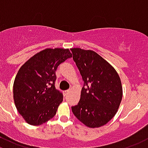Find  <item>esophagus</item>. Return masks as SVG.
Returning a JSON list of instances; mask_svg holds the SVG:
<instances>
[{
  "mask_svg": "<svg viewBox=\"0 0 148 148\" xmlns=\"http://www.w3.org/2000/svg\"><path fill=\"white\" fill-rule=\"evenodd\" d=\"M69 92H70V89H69V90H66L63 92V93H64V95H65V96H66V95H67Z\"/></svg>",
  "mask_w": 148,
  "mask_h": 148,
  "instance_id": "1",
  "label": "esophagus"
}]
</instances>
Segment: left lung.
<instances>
[{
    "label": "left lung",
    "mask_w": 148,
    "mask_h": 148,
    "mask_svg": "<svg viewBox=\"0 0 148 148\" xmlns=\"http://www.w3.org/2000/svg\"><path fill=\"white\" fill-rule=\"evenodd\" d=\"M71 50L84 81L80 101L71 107L72 112L86 126H103L115 115L122 99L120 77L113 66L94 51Z\"/></svg>",
    "instance_id": "left-lung-1"
}]
</instances>
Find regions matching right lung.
I'll return each mask as SVG.
<instances>
[{
	"mask_svg": "<svg viewBox=\"0 0 148 148\" xmlns=\"http://www.w3.org/2000/svg\"><path fill=\"white\" fill-rule=\"evenodd\" d=\"M72 57L69 49H46L27 60L18 70L13 85L15 104L25 121L40 125L52 119L63 93L55 87L56 71Z\"/></svg>",
	"mask_w": 148,
	"mask_h": 148,
	"instance_id": "obj_1",
	"label": "right lung"
}]
</instances>
